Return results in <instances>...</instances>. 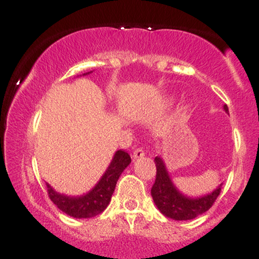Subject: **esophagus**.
Here are the masks:
<instances>
[{"label": "esophagus", "instance_id": "34e87169", "mask_svg": "<svg viewBox=\"0 0 259 259\" xmlns=\"http://www.w3.org/2000/svg\"><path fill=\"white\" fill-rule=\"evenodd\" d=\"M144 155V152L142 148H137L135 152H133V159H140Z\"/></svg>", "mask_w": 259, "mask_h": 259}]
</instances>
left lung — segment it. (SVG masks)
I'll return each instance as SVG.
<instances>
[{"instance_id": "left-lung-1", "label": "left lung", "mask_w": 259, "mask_h": 259, "mask_svg": "<svg viewBox=\"0 0 259 259\" xmlns=\"http://www.w3.org/2000/svg\"><path fill=\"white\" fill-rule=\"evenodd\" d=\"M224 110L225 112L229 113L227 105H224ZM154 163L157 166V175H155V182L152 186L151 194L158 210L165 218L177 220V221L195 219L201 213L206 212L221 193L222 184H220L215 190L204 196L193 197L184 195L174 185L162 158L155 157Z\"/></svg>"}]
</instances>
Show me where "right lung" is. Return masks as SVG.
Segmentation results:
<instances>
[{"mask_svg":"<svg viewBox=\"0 0 259 259\" xmlns=\"http://www.w3.org/2000/svg\"><path fill=\"white\" fill-rule=\"evenodd\" d=\"M91 73V71H90ZM86 73V74H90ZM84 74V75H86ZM131 157L127 152L117 151L101 179L89 193L80 196H68L58 193L47 184L48 195L59 210L75 219H90L99 215L108 206L116 184L122 171L130 165Z\"/></svg>","mask_w":259,"mask_h":259,"instance_id":"obj_1","label":"right lung"}]
</instances>
